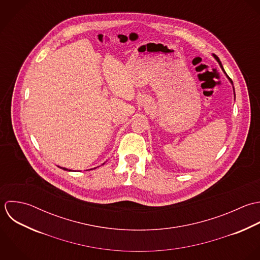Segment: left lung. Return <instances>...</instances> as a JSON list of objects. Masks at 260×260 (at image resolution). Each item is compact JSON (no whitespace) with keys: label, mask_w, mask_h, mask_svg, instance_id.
Masks as SVG:
<instances>
[{"label":"left lung","mask_w":260,"mask_h":260,"mask_svg":"<svg viewBox=\"0 0 260 260\" xmlns=\"http://www.w3.org/2000/svg\"><path fill=\"white\" fill-rule=\"evenodd\" d=\"M214 57H215V58H216V59H217V60H218V62H219V64H220V67H221V68H222V70H223V71H224V69H223V67H222V63H221V61H220V59H219V58H218V56H216V55H214ZM224 73H225V72H224ZM229 80H230V82H231V83H232V80H231V79H230V78H229ZM232 84H233V83H232Z\"/></svg>","instance_id":"obj_1"}]
</instances>
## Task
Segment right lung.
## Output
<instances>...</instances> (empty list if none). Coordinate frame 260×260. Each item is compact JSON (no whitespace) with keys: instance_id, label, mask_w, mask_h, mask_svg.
I'll list each match as a JSON object with an SVG mask.
<instances>
[{"instance_id":"right-lung-1","label":"right lung","mask_w":260,"mask_h":260,"mask_svg":"<svg viewBox=\"0 0 260 260\" xmlns=\"http://www.w3.org/2000/svg\"><path fill=\"white\" fill-rule=\"evenodd\" d=\"M63 170H66V171H68V170H67V169H63Z\"/></svg>"}]
</instances>
